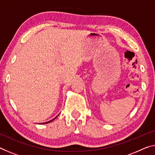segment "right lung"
<instances>
[{"label":"right lung","instance_id":"1","mask_svg":"<svg viewBox=\"0 0 155 155\" xmlns=\"http://www.w3.org/2000/svg\"><path fill=\"white\" fill-rule=\"evenodd\" d=\"M55 118H56V117H55ZM55 118L52 119V120H50V121H48V122H45V123H44V124H47V123H49V122H52V120H54V119H55Z\"/></svg>","mask_w":155,"mask_h":155}]
</instances>
